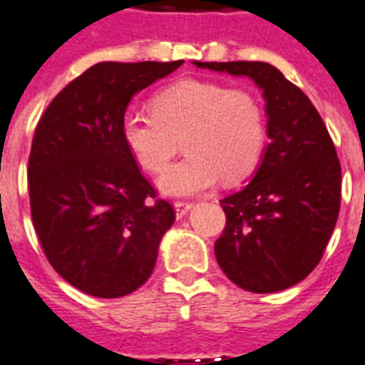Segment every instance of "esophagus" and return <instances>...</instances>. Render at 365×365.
<instances>
[{
  "label": "esophagus",
  "mask_w": 365,
  "mask_h": 365,
  "mask_svg": "<svg viewBox=\"0 0 365 365\" xmlns=\"http://www.w3.org/2000/svg\"><path fill=\"white\" fill-rule=\"evenodd\" d=\"M174 208H176V217L182 219L183 215H187L189 210L192 208V202H183V200H178V202H174Z\"/></svg>",
  "instance_id": "1"
}]
</instances>
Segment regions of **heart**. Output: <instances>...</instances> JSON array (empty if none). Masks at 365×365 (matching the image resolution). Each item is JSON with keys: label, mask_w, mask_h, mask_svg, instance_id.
Segmentation results:
<instances>
[{"label": "heart", "mask_w": 365, "mask_h": 365, "mask_svg": "<svg viewBox=\"0 0 365 365\" xmlns=\"http://www.w3.org/2000/svg\"><path fill=\"white\" fill-rule=\"evenodd\" d=\"M266 136L260 101L210 80H178L153 97L152 114L127 112L121 120L123 144L152 174L167 170L183 138L187 157L159 180L161 191L174 197L206 191L219 176L225 183L250 176Z\"/></svg>", "instance_id": "1"}]
</instances>
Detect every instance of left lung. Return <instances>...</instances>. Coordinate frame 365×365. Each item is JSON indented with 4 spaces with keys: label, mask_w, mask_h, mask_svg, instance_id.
<instances>
[{
    "label": "left lung",
    "mask_w": 365,
    "mask_h": 365,
    "mask_svg": "<svg viewBox=\"0 0 365 365\" xmlns=\"http://www.w3.org/2000/svg\"><path fill=\"white\" fill-rule=\"evenodd\" d=\"M247 76L262 90L269 144L242 191L219 200L227 215L215 259L250 292L300 283L321 262L341 204V165L328 129L304 91L264 61H195Z\"/></svg>",
    "instance_id": "8db88e82"
}]
</instances>
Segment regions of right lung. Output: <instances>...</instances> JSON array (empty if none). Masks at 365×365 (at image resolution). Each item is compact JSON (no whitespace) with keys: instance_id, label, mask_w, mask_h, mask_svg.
<instances>
[{"instance_id":"add662e5","label":"right lung","mask_w":365,"mask_h":365,"mask_svg":"<svg viewBox=\"0 0 365 365\" xmlns=\"http://www.w3.org/2000/svg\"><path fill=\"white\" fill-rule=\"evenodd\" d=\"M182 63H97L38 120L28 165L35 232L52 268L86 294L120 298L144 285L176 219L123 144L121 120L133 96Z\"/></svg>"}]
</instances>
